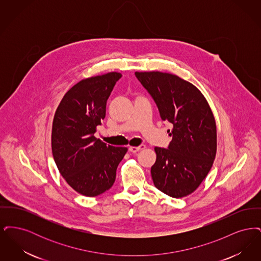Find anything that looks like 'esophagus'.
Returning a JSON list of instances; mask_svg holds the SVG:
<instances>
[{
    "label": "esophagus",
    "instance_id": "esophagus-1",
    "mask_svg": "<svg viewBox=\"0 0 261 261\" xmlns=\"http://www.w3.org/2000/svg\"><path fill=\"white\" fill-rule=\"evenodd\" d=\"M145 148H146L145 145H141L139 147H129V151L137 152V151H140V150H142V149H144Z\"/></svg>",
    "mask_w": 261,
    "mask_h": 261
}]
</instances>
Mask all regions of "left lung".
Masks as SVG:
<instances>
[{
  "label": "left lung",
  "instance_id": "1",
  "mask_svg": "<svg viewBox=\"0 0 261 261\" xmlns=\"http://www.w3.org/2000/svg\"><path fill=\"white\" fill-rule=\"evenodd\" d=\"M154 99L163 121L173 124L168 149L155 147L150 173L154 186L172 198L195 192L210 172L217 149L216 123L198 88L177 75L135 72Z\"/></svg>",
  "mask_w": 261,
  "mask_h": 261
}]
</instances>
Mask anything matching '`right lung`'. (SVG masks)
Returning <instances> with one entry per match:
<instances>
[{
	"mask_svg": "<svg viewBox=\"0 0 261 261\" xmlns=\"http://www.w3.org/2000/svg\"><path fill=\"white\" fill-rule=\"evenodd\" d=\"M119 72L89 77L63 96L53 120L51 151L60 173L77 193L96 197L112 188L127 148L95 137Z\"/></svg>",
	"mask_w": 261,
	"mask_h": 261,
	"instance_id": "obj_1",
	"label": "right lung"
}]
</instances>
